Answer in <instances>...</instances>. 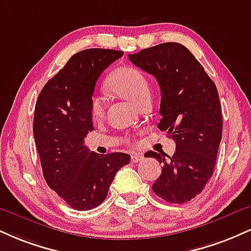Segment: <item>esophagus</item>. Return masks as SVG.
I'll list each match as a JSON object with an SVG mask.
<instances>
[{
  "mask_svg": "<svg viewBox=\"0 0 251 251\" xmlns=\"http://www.w3.org/2000/svg\"><path fill=\"white\" fill-rule=\"evenodd\" d=\"M144 159V156H143V154H132L131 155V161L132 162H139V161H141V160Z\"/></svg>",
  "mask_w": 251,
  "mask_h": 251,
  "instance_id": "1",
  "label": "esophagus"
}]
</instances>
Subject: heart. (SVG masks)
Returning <instances> with one entry per match:
<instances>
[{"label": "heart", "mask_w": 251, "mask_h": 251, "mask_svg": "<svg viewBox=\"0 0 251 251\" xmlns=\"http://www.w3.org/2000/svg\"><path fill=\"white\" fill-rule=\"evenodd\" d=\"M106 87L111 92L131 101L135 106H140L147 99H150V84L140 70L131 66L118 69L106 80ZM104 101L99 97L93 98L91 113L95 119L104 116Z\"/></svg>", "instance_id": "heart-1"}]
</instances>
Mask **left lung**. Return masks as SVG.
I'll return each mask as SVG.
<instances>
[{
	"instance_id": "1",
	"label": "left lung",
	"mask_w": 251,
	"mask_h": 251,
	"mask_svg": "<svg viewBox=\"0 0 251 251\" xmlns=\"http://www.w3.org/2000/svg\"><path fill=\"white\" fill-rule=\"evenodd\" d=\"M128 58L153 75L161 91L158 127L175 141L172 156L150 151L164 164L152 189L171 203H185L203 191L215 168L222 138V112L215 83L180 43H162Z\"/></svg>"
}]
</instances>
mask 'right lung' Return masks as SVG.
I'll return each mask as SVG.
<instances>
[{
  "instance_id": "obj_1",
  "label": "right lung",
  "mask_w": 251,
  "mask_h": 251,
  "mask_svg": "<svg viewBox=\"0 0 251 251\" xmlns=\"http://www.w3.org/2000/svg\"><path fill=\"white\" fill-rule=\"evenodd\" d=\"M123 55L111 49L75 53L45 84L36 101L34 138L43 176L76 210L98 207L117 172L131 160L120 152L97 154L84 145V138L93 131L91 105L97 80Z\"/></svg>"
}]
</instances>
